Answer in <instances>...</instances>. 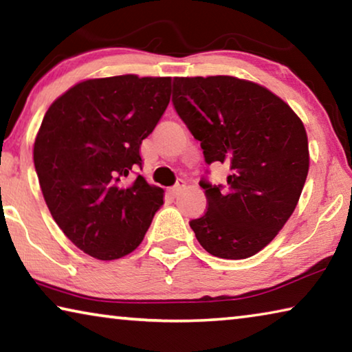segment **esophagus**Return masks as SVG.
Wrapping results in <instances>:
<instances>
[{"label": "esophagus", "instance_id": "1", "mask_svg": "<svg viewBox=\"0 0 352 352\" xmlns=\"http://www.w3.org/2000/svg\"><path fill=\"white\" fill-rule=\"evenodd\" d=\"M183 188H184V183L182 182V183H177L174 188L170 189V194H172V197H178V195H180V192L183 190Z\"/></svg>", "mask_w": 352, "mask_h": 352}]
</instances>
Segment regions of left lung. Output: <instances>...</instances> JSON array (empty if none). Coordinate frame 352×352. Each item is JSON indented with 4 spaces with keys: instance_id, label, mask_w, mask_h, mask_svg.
<instances>
[{
    "instance_id": "8db88e82",
    "label": "left lung",
    "mask_w": 352,
    "mask_h": 352,
    "mask_svg": "<svg viewBox=\"0 0 352 352\" xmlns=\"http://www.w3.org/2000/svg\"><path fill=\"white\" fill-rule=\"evenodd\" d=\"M172 104L200 141L206 164H230L225 186L200 180L208 210L190 228L210 254L250 258L275 239L305 186L301 119L267 88L231 76L174 77Z\"/></svg>"
}]
</instances>
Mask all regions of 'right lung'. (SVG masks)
Masks as SVG:
<instances>
[{"instance_id":"add662e5","label":"right lung","mask_w":352,"mask_h":352,"mask_svg":"<svg viewBox=\"0 0 352 352\" xmlns=\"http://www.w3.org/2000/svg\"><path fill=\"white\" fill-rule=\"evenodd\" d=\"M170 99V77L133 74L85 80L46 111L34 166L47 208L65 236L100 261L140 245L163 205L142 175L140 147Z\"/></svg>"}]
</instances>
